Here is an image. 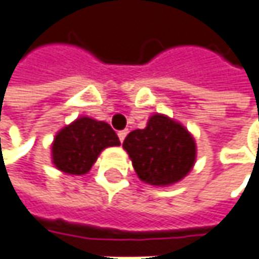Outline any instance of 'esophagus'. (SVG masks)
<instances>
[{
    "label": "esophagus",
    "instance_id": "obj_1",
    "mask_svg": "<svg viewBox=\"0 0 259 259\" xmlns=\"http://www.w3.org/2000/svg\"><path fill=\"white\" fill-rule=\"evenodd\" d=\"M126 134H128V131H126V130H123V131H119V133H117V136H119V140H120V142H123V140H125V137H126Z\"/></svg>",
    "mask_w": 259,
    "mask_h": 259
}]
</instances>
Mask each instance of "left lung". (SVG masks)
Listing matches in <instances>:
<instances>
[{
  "label": "left lung",
  "mask_w": 259,
  "mask_h": 259,
  "mask_svg": "<svg viewBox=\"0 0 259 259\" xmlns=\"http://www.w3.org/2000/svg\"><path fill=\"white\" fill-rule=\"evenodd\" d=\"M137 177L151 186H170L193 169L196 143L193 136L177 120L154 114L146 128L131 131L123 140Z\"/></svg>",
  "instance_id": "obj_1"
}]
</instances>
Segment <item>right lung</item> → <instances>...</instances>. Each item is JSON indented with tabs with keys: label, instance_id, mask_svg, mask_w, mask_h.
Returning <instances> with one entry per match:
<instances>
[{
	"label": "right lung",
	"instance_id": "right-lung-1",
	"mask_svg": "<svg viewBox=\"0 0 259 259\" xmlns=\"http://www.w3.org/2000/svg\"><path fill=\"white\" fill-rule=\"evenodd\" d=\"M119 145V137L108 123L82 116L57 133L51 146L53 163L65 174L84 175L105 148Z\"/></svg>",
	"mask_w": 259,
	"mask_h": 259
}]
</instances>
